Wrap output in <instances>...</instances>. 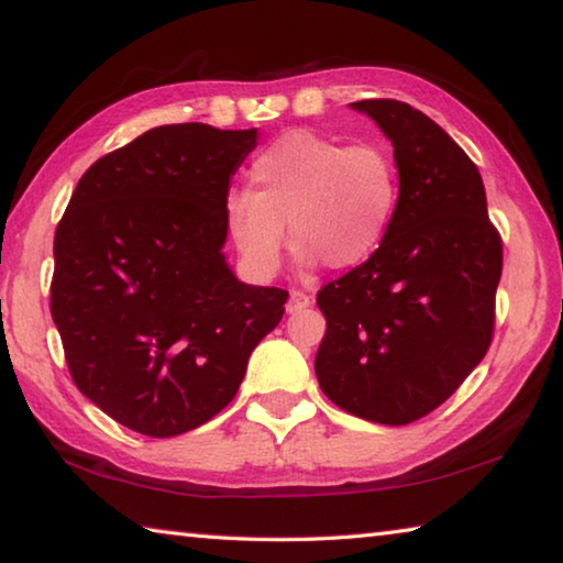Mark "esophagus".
Segmentation results:
<instances>
[{"label": "esophagus", "mask_w": 563, "mask_h": 563, "mask_svg": "<svg viewBox=\"0 0 563 563\" xmlns=\"http://www.w3.org/2000/svg\"><path fill=\"white\" fill-rule=\"evenodd\" d=\"M310 302H312V298H310L308 292L290 290V298H288V305H285V308H288V312H298V310H302V308H308Z\"/></svg>", "instance_id": "1"}]
</instances>
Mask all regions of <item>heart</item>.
I'll return each instance as SVG.
<instances>
[{"label":"heart","instance_id":"obj_1","mask_svg":"<svg viewBox=\"0 0 563 563\" xmlns=\"http://www.w3.org/2000/svg\"><path fill=\"white\" fill-rule=\"evenodd\" d=\"M253 190H231L223 216L238 253L261 278L278 273L285 225L302 265L332 271L367 261L393 225L399 174L377 144L347 146L288 131L253 158Z\"/></svg>","mask_w":563,"mask_h":563}]
</instances>
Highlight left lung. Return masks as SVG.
Listing matches in <instances>:
<instances>
[{"label":"left lung","mask_w":563,"mask_h":563,"mask_svg":"<svg viewBox=\"0 0 563 563\" xmlns=\"http://www.w3.org/2000/svg\"><path fill=\"white\" fill-rule=\"evenodd\" d=\"M352 109L393 141L399 203L383 245L318 292L328 330L316 375L340 409L399 427L450 399L487 355L501 235L479 168L442 126L395 99Z\"/></svg>","instance_id":"left-lung-1"}]
</instances>
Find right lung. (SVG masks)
Segmentation results:
<instances>
[{
  "label": "right lung",
  "instance_id": "add662e5",
  "mask_svg": "<svg viewBox=\"0 0 563 563\" xmlns=\"http://www.w3.org/2000/svg\"><path fill=\"white\" fill-rule=\"evenodd\" d=\"M258 131L156 126L81 176L54 235L52 318L74 385L146 437H176L235 397L288 290L225 265L223 203Z\"/></svg>",
  "mask_w": 563,
  "mask_h": 563
}]
</instances>
